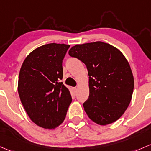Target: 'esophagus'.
Here are the masks:
<instances>
[{"label": "esophagus", "mask_w": 151, "mask_h": 151, "mask_svg": "<svg viewBox=\"0 0 151 151\" xmlns=\"http://www.w3.org/2000/svg\"><path fill=\"white\" fill-rule=\"evenodd\" d=\"M73 91L74 95H76V94H77V91H78L77 88H76V87H74V88H73Z\"/></svg>", "instance_id": "esophagus-1"}]
</instances>
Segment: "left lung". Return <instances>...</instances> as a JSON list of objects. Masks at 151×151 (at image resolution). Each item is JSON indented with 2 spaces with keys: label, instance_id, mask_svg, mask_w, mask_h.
<instances>
[{
  "label": "left lung",
  "instance_id": "obj_1",
  "mask_svg": "<svg viewBox=\"0 0 151 151\" xmlns=\"http://www.w3.org/2000/svg\"><path fill=\"white\" fill-rule=\"evenodd\" d=\"M88 70L89 96L83 104L92 122L105 126L116 122L127 109L134 90V76L120 50L102 41L77 44L68 52Z\"/></svg>",
  "mask_w": 151,
  "mask_h": 151
}]
</instances>
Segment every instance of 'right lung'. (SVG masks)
<instances>
[{"mask_svg":"<svg viewBox=\"0 0 151 151\" xmlns=\"http://www.w3.org/2000/svg\"><path fill=\"white\" fill-rule=\"evenodd\" d=\"M70 46L43 45L29 53L20 69L18 93L22 104L30 120L46 129L64 122L72 102L70 90L60 82L63 60Z\"/></svg>","mask_w":151,"mask_h":151,"instance_id":"add662e5","label":"right lung"}]
</instances>
